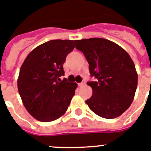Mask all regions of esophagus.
Returning <instances> with one entry per match:
<instances>
[{
    "instance_id": "obj_1",
    "label": "esophagus",
    "mask_w": 151,
    "mask_h": 151,
    "mask_svg": "<svg viewBox=\"0 0 151 151\" xmlns=\"http://www.w3.org/2000/svg\"><path fill=\"white\" fill-rule=\"evenodd\" d=\"M85 85H86L85 81H83L81 83H79V84H78L79 86H85Z\"/></svg>"
}]
</instances>
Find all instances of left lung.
<instances>
[{"instance_id": "1", "label": "left lung", "mask_w": 151, "mask_h": 151, "mask_svg": "<svg viewBox=\"0 0 151 151\" xmlns=\"http://www.w3.org/2000/svg\"><path fill=\"white\" fill-rule=\"evenodd\" d=\"M75 43L89 63L91 76L96 80L87 83L92 95L86 104L101 117L120 116L131 105L138 85V74L130 55L107 39H83Z\"/></svg>"}]
</instances>
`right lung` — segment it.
Here are the masks:
<instances>
[{
	"label": "right lung",
	"instance_id": "obj_1",
	"mask_svg": "<svg viewBox=\"0 0 151 151\" xmlns=\"http://www.w3.org/2000/svg\"><path fill=\"white\" fill-rule=\"evenodd\" d=\"M75 40H52L37 47L25 58L17 86L23 104L30 114L41 122L59 119L68 110L77 87L59 77L63 64L73 51Z\"/></svg>",
	"mask_w": 151,
	"mask_h": 151
}]
</instances>
